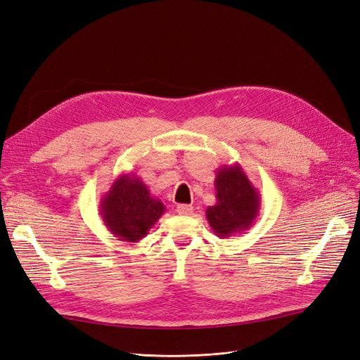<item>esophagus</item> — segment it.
Segmentation results:
<instances>
[{"mask_svg": "<svg viewBox=\"0 0 360 360\" xmlns=\"http://www.w3.org/2000/svg\"><path fill=\"white\" fill-rule=\"evenodd\" d=\"M176 212H177L179 214L186 216V214H191V213L193 212V207H192V205H189V204H180V205H177V210H176Z\"/></svg>", "mask_w": 360, "mask_h": 360, "instance_id": "1", "label": "esophagus"}]
</instances>
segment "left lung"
<instances>
[{
    "mask_svg": "<svg viewBox=\"0 0 360 360\" xmlns=\"http://www.w3.org/2000/svg\"><path fill=\"white\" fill-rule=\"evenodd\" d=\"M216 204L205 210L207 220L219 238L244 233L255 223L260 195L240 164L223 165L217 169Z\"/></svg>",
    "mask_w": 360,
    "mask_h": 360,
    "instance_id": "obj_1",
    "label": "left lung"
}]
</instances>
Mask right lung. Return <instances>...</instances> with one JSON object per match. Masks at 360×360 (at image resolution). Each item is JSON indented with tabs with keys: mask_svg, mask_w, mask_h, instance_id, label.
Listing matches in <instances>:
<instances>
[{
	"mask_svg": "<svg viewBox=\"0 0 360 360\" xmlns=\"http://www.w3.org/2000/svg\"><path fill=\"white\" fill-rule=\"evenodd\" d=\"M165 213L162 201L137 176L122 172L103 195L100 214L107 229L120 241L139 243Z\"/></svg>",
	"mask_w": 360,
	"mask_h": 360,
	"instance_id": "1",
	"label": "right lung"
}]
</instances>
